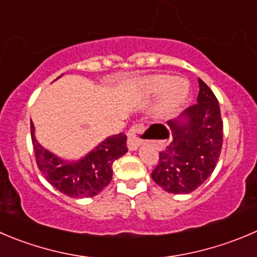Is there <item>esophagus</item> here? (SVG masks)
<instances>
[{"label": "esophagus", "instance_id": "esophagus-1", "mask_svg": "<svg viewBox=\"0 0 257 257\" xmlns=\"http://www.w3.org/2000/svg\"><path fill=\"white\" fill-rule=\"evenodd\" d=\"M143 131H144L143 123L134 124L130 130H128V133H127V146H128L130 150H136V149L141 145L143 140L140 139V135L143 134Z\"/></svg>", "mask_w": 257, "mask_h": 257}]
</instances>
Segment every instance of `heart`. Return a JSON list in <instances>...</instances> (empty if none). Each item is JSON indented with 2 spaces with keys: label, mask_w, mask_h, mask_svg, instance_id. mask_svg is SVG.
<instances>
[{
  "label": "heart",
  "mask_w": 257,
  "mask_h": 257,
  "mask_svg": "<svg viewBox=\"0 0 257 257\" xmlns=\"http://www.w3.org/2000/svg\"><path fill=\"white\" fill-rule=\"evenodd\" d=\"M140 88L145 96H156L161 93V103L167 108L179 106L189 93V83L187 80L165 74L145 78L141 80Z\"/></svg>",
  "instance_id": "1"
}]
</instances>
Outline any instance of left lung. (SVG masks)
<instances>
[{
  "instance_id": "1",
  "label": "left lung",
  "mask_w": 257,
  "mask_h": 257,
  "mask_svg": "<svg viewBox=\"0 0 257 257\" xmlns=\"http://www.w3.org/2000/svg\"><path fill=\"white\" fill-rule=\"evenodd\" d=\"M199 82L198 103L188 107L168 127L154 123L148 128L153 139L168 140L159 153L151 178L165 192L188 194L203 184L213 173L223 140V122L218 101L211 88Z\"/></svg>"
}]
</instances>
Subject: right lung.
Returning a JSON list of instances; mask_svg holds the SVG:
<instances>
[{
  "label": "right lung",
  "mask_w": 257,
  "mask_h": 257,
  "mask_svg": "<svg viewBox=\"0 0 257 257\" xmlns=\"http://www.w3.org/2000/svg\"><path fill=\"white\" fill-rule=\"evenodd\" d=\"M30 122L31 140L39 169L55 189L68 197L89 198L102 192L112 179L113 161L127 153V138L121 133L104 139L79 160H64L38 143L35 127L33 121Z\"/></svg>",
  "instance_id": "obj_1"
}]
</instances>
